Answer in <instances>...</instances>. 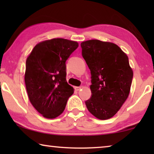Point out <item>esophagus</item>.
I'll return each instance as SVG.
<instances>
[{
  "label": "esophagus",
  "instance_id": "1",
  "mask_svg": "<svg viewBox=\"0 0 154 154\" xmlns=\"http://www.w3.org/2000/svg\"><path fill=\"white\" fill-rule=\"evenodd\" d=\"M83 87L82 86H80V87H75V89L77 91H79V90H80L81 89H82Z\"/></svg>",
  "mask_w": 154,
  "mask_h": 154
}]
</instances>
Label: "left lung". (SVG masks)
Segmentation results:
<instances>
[{"instance_id": "obj_1", "label": "left lung", "mask_w": 154, "mask_h": 154, "mask_svg": "<svg viewBox=\"0 0 154 154\" xmlns=\"http://www.w3.org/2000/svg\"><path fill=\"white\" fill-rule=\"evenodd\" d=\"M82 56L92 75V97L85 101L91 113L108 119L117 113L128 97L133 71L128 58L111 42L92 39L81 43Z\"/></svg>"}]
</instances>
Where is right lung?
I'll return each mask as SVG.
<instances>
[{
  "label": "right lung",
  "mask_w": 154,
  "mask_h": 154,
  "mask_svg": "<svg viewBox=\"0 0 154 154\" xmlns=\"http://www.w3.org/2000/svg\"><path fill=\"white\" fill-rule=\"evenodd\" d=\"M77 41L57 38L35 46L26 62L24 80L30 102L45 118L61 115L74 88L66 79V62Z\"/></svg>",
  "instance_id": "obj_1"
}]
</instances>
